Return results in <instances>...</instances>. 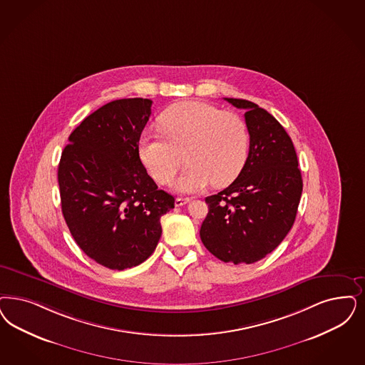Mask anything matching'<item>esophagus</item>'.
Segmentation results:
<instances>
[{"instance_id":"obj_1","label":"esophagus","mask_w":365,"mask_h":365,"mask_svg":"<svg viewBox=\"0 0 365 365\" xmlns=\"http://www.w3.org/2000/svg\"><path fill=\"white\" fill-rule=\"evenodd\" d=\"M187 202H190L189 198H176L175 200V206H183V205H186Z\"/></svg>"}]
</instances>
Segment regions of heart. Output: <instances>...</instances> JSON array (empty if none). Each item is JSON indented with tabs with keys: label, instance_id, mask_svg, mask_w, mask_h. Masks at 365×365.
Segmentation results:
<instances>
[{
	"label": "heart",
	"instance_id": "b5f03b06",
	"mask_svg": "<svg viewBox=\"0 0 365 365\" xmlns=\"http://www.w3.org/2000/svg\"><path fill=\"white\" fill-rule=\"evenodd\" d=\"M163 135L144 132L138 155L159 183H168L185 158V167L174 186L180 192H198L210 182L214 187L230 185L248 160L250 132L239 114L217 106L185 101L159 117Z\"/></svg>",
	"mask_w": 365,
	"mask_h": 365
}]
</instances>
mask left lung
I'll return each mask as SVG.
<instances>
[{
	"instance_id": "left-lung-1",
	"label": "left lung",
	"mask_w": 365,
	"mask_h": 365,
	"mask_svg": "<svg viewBox=\"0 0 365 365\" xmlns=\"http://www.w3.org/2000/svg\"><path fill=\"white\" fill-rule=\"evenodd\" d=\"M225 100L247 110L250 155L229 187L206 197L209 213L200 236L217 259L252 264L287 236L303 183L294 144L277 118L251 101Z\"/></svg>"
}]
</instances>
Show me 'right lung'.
I'll use <instances>...</instances> for the list:
<instances>
[{"mask_svg":"<svg viewBox=\"0 0 365 365\" xmlns=\"http://www.w3.org/2000/svg\"><path fill=\"white\" fill-rule=\"evenodd\" d=\"M152 101L115 100L76 126L64 147L58 182L70 233L90 259L123 271L151 256L160 217L174 197L158 189L138 156Z\"/></svg>","mask_w":365,"mask_h":365,"instance_id":"right-lung-1","label":"right lung"}]
</instances>
